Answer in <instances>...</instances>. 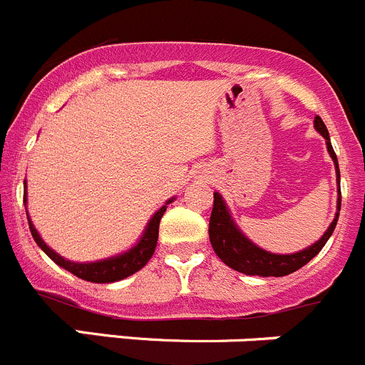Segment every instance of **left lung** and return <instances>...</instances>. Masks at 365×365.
<instances>
[{"label": "left lung", "instance_id": "8db88e82", "mask_svg": "<svg viewBox=\"0 0 365 365\" xmlns=\"http://www.w3.org/2000/svg\"><path fill=\"white\" fill-rule=\"evenodd\" d=\"M315 128L320 132V135L326 139L327 152H329L331 159L335 163L336 170V180L340 182V170H339V160H336V153L331 146L329 141V132H327L326 125L319 115L315 117ZM340 192V190H339ZM340 193H339V205H336V215L333 222L329 224V228L326 230L322 237L312 244L309 248L302 250V252L289 253V255H277V253H269L266 250L259 248L257 244H253L248 237L244 235L237 224L233 222L230 210L226 202L222 200L220 193H213V210L212 217H210V242L213 246V252L217 253L220 260L232 269L244 273V275H259V277H284L289 273L297 272L302 266H306L309 260L315 255H319L320 250L326 246L327 239L331 233L335 232L336 220H339L340 212Z\"/></svg>", "mask_w": 365, "mask_h": 365}]
</instances>
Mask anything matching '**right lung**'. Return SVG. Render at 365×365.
<instances>
[{"label":"right lung","mask_w":365,"mask_h":365,"mask_svg":"<svg viewBox=\"0 0 365 365\" xmlns=\"http://www.w3.org/2000/svg\"><path fill=\"white\" fill-rule=\"evenodd\" d=\"M25 190H26V182H25ZM173 199L166 200L165 206H160L159 210L155 212V215L150 219L148 226H146L145 233L137 244L133 246L132 250L128 252L121 253V255L110 257V259L105 260H98V262H72V260L63 259L59 253L53 252L52 248H48L43 239L39 237L38 230L34 228V224L30 220L29 217V228L32 237H34L36 244H38L39 248L53 260V262L58 264V266L65 267L66 272H70L72 275L79 277L83 280H88V282H98V284H108V282H117V280H123L126 277L133 275L135 272H139L141 267L146 266L150 259H152L153 252H155L157 246V237H159V222L160 217L165 215L166 206L172 202ZM25 202H26V193H25Z\"/></svg>","instance_id":"add662e5"}]
</instances>
